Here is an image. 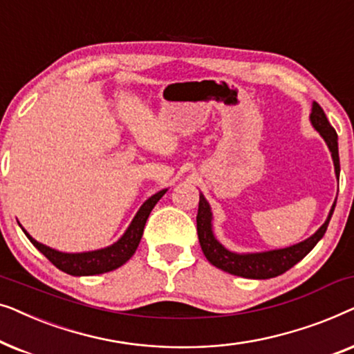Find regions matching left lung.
Wrapping results in <instances>:
<instances>
[{
	"label": "left lung",
	"instance_id": "left-lung-1",
	"mask_svg": "<svg viewBox=\"0 0 354 354\" xmlns=\"http://www.w3.org/2000/svg\"><path fill=\"white\" fill-rule=\"evenodd\" d=\"M309 120H311L313 127L321 133L324 142L330 149L333 169H335L337 180L340 178V158H338V138L335 129L332 127L326 118L321 106L316 101L313 103L311 114H309ZM335 203H333L328 216L324 224L309 236V239L299 241L297 245L287 246V248L279 250H269V251H258V253H235V251L227 250L219 240L216 239L214 230H212V211L207 200L203 193H200V206H198V216H196V230H198V240H200L201 250L205 253L206 259L209 261L212 266L219 268L224 272H229L232 275H239V277L245 279H272L277 275L287 272L292 269L295 264L299 263L314 246L317 241L322 239L326 234L328 222L335 209Z\"/></svg>",
	"mask_w": 354,
	"mask_h": 354
}]
</instances>
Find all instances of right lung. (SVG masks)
I'll return each instance as SVG.
<instances>
[{"instance_id":"obj_1","label":"right lung","mask_w":354,"mask_h":354,"mask_svg":"<svg viewBox=\"0 0 354 354\" xmlns=\"http://www.w3.org/2000/svg\"><path fill=\"white\" fill-rule=\"evenodd\" d=\"M166 192L167 188H164V190L149 196L148 200L140 206V209L137 211V214H135L122 236H120L118 241H114L113 245L101 250L84 251V253H62V251L50 248V246L37 241L22 225L21 229L24 230V234L27 235V239L32 241V245L35 246L41 254H45L57 269L62 270V272L69 275H77V277H80V275H96L111 272V270L118 269L122 264L127 263V261L133 256L135 251H137L149 212L153 211V207L156 206V203L161 200Z\"/></svg>"}]
</instances>
